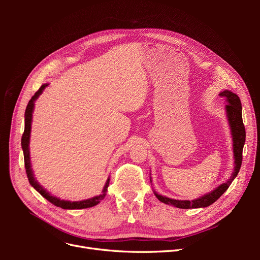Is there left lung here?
Returning <instances> with one entry per match:
<instances>
[{"instance_id":"left-lung-1","label":"left lung","mask_w":260,"mask_h":260,"mask_svg":"<svg viewBox=\"0 0 260 260\" xmlns=\"http://www.w3.org/2000/svg\"><path fill=\"white\" fill-rule=\"evenodd\" d=\"M219 95L225 100V115L228 122H229L230 132L232 137V149H233V159H234V168L233 172L229 180H226V182L218 185L215 190L211 192L204 194L199 199H195L192 201L188 200H174L167 198V196H162L154 191V194L157 199H158L161 203L167 204V205L175 206L177 208L182 209H188V208H204L207 207L211 204H214L220 196H221L230 186L232 181L238 176L241 165H242V153L243 147L245 144V127L243 124L242 119V104L241 100L237 95V94L231 92L230 90H224L219 93ZM149 180L152 182V178L149 177Z\"/></svg>"}]
</instances>
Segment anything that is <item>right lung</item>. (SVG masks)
Returning a JSON list of instances; mask_svg holds the SVG:
<instances>
[{"label":"right lung","instance_id":"obj_1","mask_svg":"<svg viewBox=\"0 0 260 260\" xmlns=\"http://www.w3.org/2000/svg\"><path fill=\"white\" fill-rule=\"evenodd\" d=\"M48 83H44L41 85V88L39 89L35 95L31 98L29 101V103L27 105L26 112H25V131H23V135L21 137V147H22V152H23V159H25V168L27 172V177L29 180V183L31 184L36 191L40 193L44 199L48 200L50 203H52L53 205L60 207L62 209H83V208H89L98 205V204L105 198L107 187L109 185V177L106 181V183L103 187V191L100 195L94 196V198L88 199V200H83V201H77V202H72V201H65V200H60L59 198H56V196L52 195L50 192H48L45 188L38 182L37 179L35 178V174L32 170V166H31V158H30V148H29V143H30V133H31V123H32V114H34V109H35V102L38 100V98L41 95L43 90L48 86Z\"/></svg>","mask_w":260,"mask_h":260}]
</instances>
